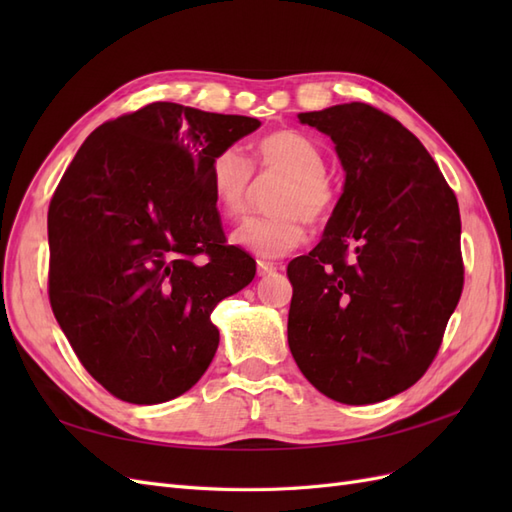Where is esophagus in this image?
<instances>
[{
	"label": "esophagus",
	"mask_w": 512,
	"mask_h": 512,
	"mask_svg": "<svg viewBox=\"0 0 512 512\" xmlns=\"http://www.w3.org/2000/svg\"><path fill=\"white\" fill-rule=\"evenodd\" d=\"M277 271V265H273V262H265V260H258V275L265 277V275H271Z\"/></svg>",
	"instance_id": "esophagus-1"
}]
</instances>
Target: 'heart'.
I'll use <instances>...</instances> for the list:
<instances>
[{"label": "heart", "mask_w": 512, "mask_h": 512, "mask_svg": "<svg viewBox=\"0 0 512 512\" xmlns=\"http://www.w3.org/2000/svg\"><path fill=\"white\" fill-rule=\"evenodd\" d=\"M254 158L262 170L286 175L277 188L271 215L245 218L230 232V243L260 258H280L305 241L307 220H322L331 207L327 160L307 136L280 130L262 136L254 145ZM207 185L218 207L228 218L243 213L252 192V166L237 147L218 151L207 168Z\"/></svg>", "instance_id": "b5f03b06"}]
</instances>
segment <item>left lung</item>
I'll use <instances>...</instances> for the list:
<instances>
[{"mask_svg":"<svg viewBox=\"0 0 512 512\" xmlns=\"http://www.w3.org/2000/svg\"><path fill=\"white\" fill-rule=\"evenodd\" d=\"M297 117L331 138L346 179L320 243L288 265V346L322 395L378 404L425 374L459 303L457 198L423 143L378 108Z\"/></svg>","mask_w":512,"mask_h":512,"instance_id":"8db88e82","label":"left lung"}]
</instances>
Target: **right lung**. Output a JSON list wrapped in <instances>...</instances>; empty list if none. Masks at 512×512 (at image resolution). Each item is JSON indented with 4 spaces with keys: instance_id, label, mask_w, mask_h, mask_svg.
Segmentation results:
<instances>
[{
    "instance_id": "obj_1",
    "label": "right lung",
    "mask_w": 512,
    "mask_h": 512,
    "mask_svg": "<svg viewBox=\"0 0 512 512\" xmlns=\"http://www.w3.org/2000/svg\"><path fill=\"white\" fill-rule=\"evenodd\" d=\"M260 128L243 115L153 102L87 136L49 207V297L83 367L153 406L190 391L220 344L211 312L254 280L226 245L207 168Z\"/></svg>"
}]
</instances>
